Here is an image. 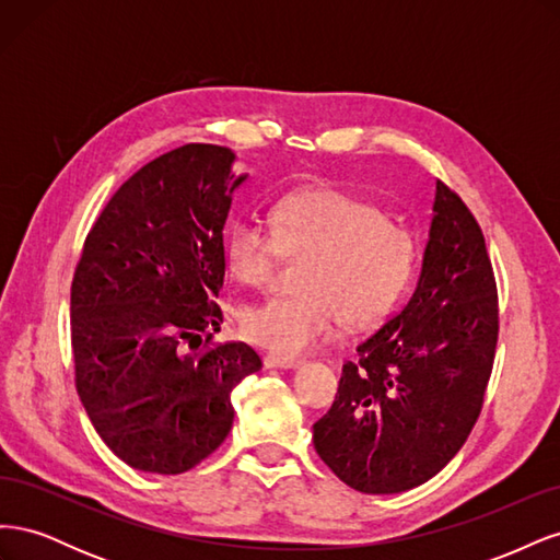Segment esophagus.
<instances>
[{
    "label": "esophagus",
    "mask_w": 560,
    "mask_h": 560,
    "mask_svg": "<svg viewBox=\"0 0 560 560\" xmlns=\"http://www.w3.org/2000/svg\"><path fill=\"white\" fill-rule=\"evenodd\" d=\"M264 366L266 369H296V366H301V360L280 358V354H266Z\"/></svg>",
    "instance_id": "obj_1"
}]
</instances>
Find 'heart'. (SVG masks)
I'll return each instance as SVG.
<instances>
[{"label": "heart", "mask_w": 560, "mask_h": 560, "mask_svg": "<svg viewBox=\"0 0 560 560\" xmlns=\"http://www.w3.org/2000/svg\"><path fill=\"white\" fill-rule=\"evenodd\" d=\"M259 214L235 217L224 233V266L235 284L264 287L282 261H301L292 296L254 303L241 313L249 343L301 354L338 325L366 329L404 294L416 266L411 229L371 202L336 189L287 194Z\"/></svg>", "instance_id": "b5f03b06"}]
</instances>
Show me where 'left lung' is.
<instances>
[{
	"instance_id": "obj_1",
	"label": "left lung",
	"mask_w": 560,
	"mask_h": 560,
	"mask_svg": "<svg viewBox=\"0 0 560 560\" xmlns=\"http://www.w3.org/2000/svg\"><path fill=\"white\" fill-rule=\"evenodd\" d=\"M430 238L401 311L358 343L313 444L360 493L416 488L442 471L477 422L493 371L500 308L477 219L436 179Z\"/></svg>"
}]
</instances>
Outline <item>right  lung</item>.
<instances>
[{"label": "right lung", "instance_id": "1", "mask_svg": "<svg viewBox=\"0 0 560 560\" xmlns=\"http://www.w3.org/2000/svg\"><path fill=\"white\" fill-rule=\"evenodd\" d=\"M235 154L184 144L118 186L72 278L74 385L95 432L140 471L182 474L233 425L231 393L261 369L222 322Z\"/></svg>", "mask_w": 560, "mask_h": 560}]
</instances>
